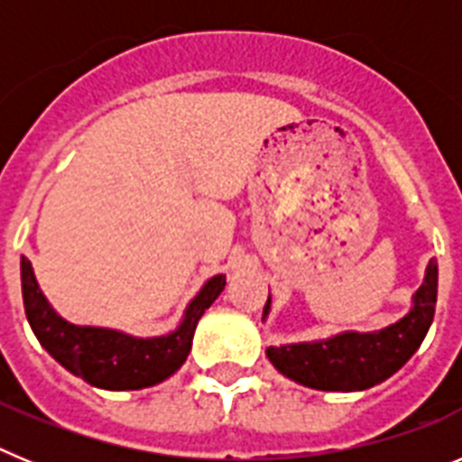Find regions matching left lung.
I'll return each mask as SVG.
<instances>
[{"label":"left lung","mask_w":462,"mask_h":462,"mask_svg":"<svg viewBox=\"0 0 462 462\" xmlns=\"http://www.w3.org/2000/svg\"><path fill=\"white\" fill-rule=\"evenodd\" d=\"M438 303V261L430 259L411 310L382 330H345L326 340L268 346V361L284 377L317 391H365L398 373L421 346ZM271 312V296L263 319Z\"/></svg>","instance_id":"obj_1"}]
</instances>
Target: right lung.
Returning <instances> with one entry per match:
<instances>
[{
    "instance_id": "right-lung-1",
    "label": "right lung",
    "mask_w": 462,
    "mask_h": 462,
    "mask_svg": "<svg viewBox=\"0 0 462 462\" xmlns=\"http://www.w3.org/2000/svg\"><path fill=\"white\" fill-rule=\"evenodd\" d=\"M20 280L24 314L41 346L69 373L108 391L148 389L178 373L189 356L196 324L226 287V275L210 277L189 300L178 328L166 336L134 337L122 330L62 319L41 293L27 256L20 259Z\"/></svg>"
}]
</instances>
